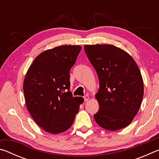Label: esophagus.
Returning a JSON list of instances; mask_svg holds the SVG:
<instances>
[{
    "label": "esophagus",
    "instance_id": "esophagus-1",
    "mask_svg": "<svg viewBox=\"0 0 159 159\" xmlns=\"http://www.w3.org/2000/svg\"><path fill=\"white\" fill-rule=\"evenodd\" d=\"M83 98H84V101H88V99H89V96H88V95H86L83 97Z\"/></svg>",
    "mask_w": 159,
    "mask_h": 159
}]
</instances>
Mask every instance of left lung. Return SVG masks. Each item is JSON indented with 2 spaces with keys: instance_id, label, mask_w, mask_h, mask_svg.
I'll return each instance as SVG.
<instances>
[{
  "instance_id": "8db88e82",
  "label": "left lung",
  "mask_w": 159,
  "mask_h": 159,
  "mask_svg": "<svg viewBox=\"0 0 159 159\" xmlns=\"http://www.w3.org/2000/svg\"><path fill=\"white\" fill-rule=\"evenodd\" d=\"M84 50L99 80L95 121L108 130L125 128L138 112L144 95L138 65L129 54L114 45H85Z\"/></svg>"
}]
</instances>
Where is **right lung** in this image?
<instances>
[{
    "label": "right lung",
    "mask_w": 159,
    "mask_h": 159,
    "mask_svg": "<svg viewBox=\"0 0 159 159\" xmlns=\"http://www.w3.org/2000/svg\"><path fill=\"white\" fill-rule=\"evenodd\" d=\"M81 50L79 45H61L40 54L24 80L26 105L38 125L52 134L71 127L81 97L70 92L69 71Z\"/></svg>",
    "instance_id": "right-lung-1"
}]
</instances>
